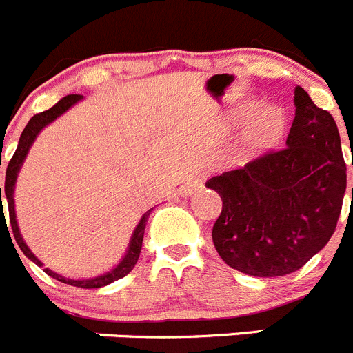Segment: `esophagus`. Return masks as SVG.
Masks as SVG:
<instances>
[{
    "mask_svg": "<svg viewBox=\"0 0 353 353\" xmlns=\"http://www.w3.org/2000/svg\"><path fill=\"white\" fill-rule=\"evenodd\" d=\"M201 187V180L199 179H189L185 183L182 185V194H192V192L196 191V189H199Z\"/></svg>",
    "mask_w": 353,
    "mask_h": 353,
    "instance_id": "1",
    "label": "esophagus"
}]
</instances>
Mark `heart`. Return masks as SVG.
I'll return each instance as SVG.
<instances>
[{
    "label": "heart",
    "mask_w": 353,
    "mask_h": 353,
    "mask_svg": "<svg viewBox=\"0 0 353 353\" xmlns=\"http://www.w3.org/2000/svg\"><path fill=\"white\" fill-rule=\"evenodd\" d=\"M283 129H285V118H283L281 109L274 105L263 108L245 127L242 134V145L249 152H256V150L272 145L281 136Z\"/></svg>",
    "instance_id": "b5f03b06"
}]
</instances>
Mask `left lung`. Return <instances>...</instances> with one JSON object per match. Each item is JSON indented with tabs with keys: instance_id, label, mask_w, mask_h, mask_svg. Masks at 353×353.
Returning a JSON list of instances; mask_svg holds the SVG:
<instances>
[{
	"instance_id": "obj_1",
	"label": "left lung",
	"mask_w": 353,
	"mask_h": 353,
	"mask_svg": "<svg viewBox=\"0 0 353 353\" xmlns=\"http://www.w3.org/2000/svg\"><path fill=\"white\" fill-rule=\"evenodd\" d=\"M286 146L207 182L223 199L212 230L224 263L256 277L299 270L332 236L347 189L338 125L295 88ZM353 196V189H352Z\"/></svg>"
}]
</instances>
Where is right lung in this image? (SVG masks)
Listing matches in <instances>:
<instances>
[{
  "mask_svg": "<svg viewBox=\"0 0 353 353\" xmlns=\"http://www.w3.org/2000/svg\"><path fill=\"white\" fill-rule=\"evenodd\" d=\"M79 101H83V95H67V97H63L61 101L56 102L51 109H48V111H42V113L35 114V117L31 118V120L28 121V125L24 127L23 134H21V138H19L17 150H15L14 157L10 159V162H8V168H6L5 198H6V201H8V214H10L12 232H14L15 242H17V245L21 248V251L24 252V256H26L28 260L33 261L35 265H39V267H43V263L35 256V254H33V252H31V249L28 248L26 242H24V239H23V235H21V230H19L17 214H15V199H14L15 182H17L19 171H21V168H23L24 161H26V157H28V152H30L31 145L35 143L37 136L42 132V129H46V127H48L49 123H52L56 118H60L61 114L67 113L68 109H70L72 105H76ZM0 203H1V187H0ZM1 208H3V203H1ZM150 212L152 210L145 212L141 219H139L138 226H136L132 236H130V242H129V248H127L125 256L121 258L120 263H118L114 269L109 270V272L101 274V276H97V277H90V279H68V277H63L61 274H56L54 270H51V269H43V272L48 274V276L54 277V279H58V281L65 283V285L77 286V288H101V286L111 285V283L117 281V279L125 277L127 274L134 269V265H136V261H138V258H139V252H141L143 236H145V228H146V223H148Z\"/></svg>",
  "mask_w": 353,
  "mask_h": 353,
  "instance_id": "1",
  "label": "right lung"
}]
</instances>
